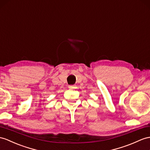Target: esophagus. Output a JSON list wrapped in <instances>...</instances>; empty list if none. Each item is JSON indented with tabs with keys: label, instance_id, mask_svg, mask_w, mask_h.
I'll use <instances>...</instances> for the list:
<instances>
[{
	"label": "esophagus",
	"instance_id": "esophagus-1",
	"mask_svg": "<svg viewBox=\"0 0 150 150\" xmlns=\"http://www.w3.org/2000/svg\"><path fill=\"white\" fill-rule=\"evenodd\" d=\"M76 88V85H69V88L70 89H74Z\"/></svg>",
	"mask_w": 150,
	"mask_h": 150
}]
</instances>
